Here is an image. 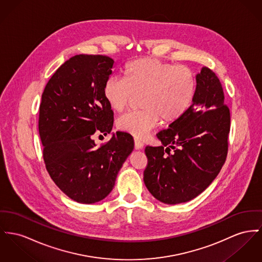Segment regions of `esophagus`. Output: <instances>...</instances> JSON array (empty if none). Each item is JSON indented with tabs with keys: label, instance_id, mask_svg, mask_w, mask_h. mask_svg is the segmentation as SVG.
Segmentation results:
<instances>
[{
	"label": "esophagus",
	"instance_id": "obj_1",
	"mask_svg": "<svg viewBox=\"0 0 262 262\" xmlns=\"http://www.w3.org/2000/svg\"><path fill=\"white\" fill-rule=\"evenodd\" d=\"M134 145H135V149H137V150H139V149H142L143 148V143H142V141L139 139H137V138H135L134 139Z\"/></svg>",
	"mask_w": 262,
	"mask_h": 262
}]
</instances>
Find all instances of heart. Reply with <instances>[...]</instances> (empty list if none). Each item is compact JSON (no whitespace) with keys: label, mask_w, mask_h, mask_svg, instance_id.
Masks as SVG:
<instances>
[{"label":"heart","mask_w":262,"mask_h":262,"mask_svg":"<svg viewBox=\"0 0 262 262\" xmlns=\"http://www.w3.org/2000/svg\"><path fill=\"white\" fill-rule=\"evenodd\" d=\"M196 92V78L190 68L176 66L152 57L128 62L124 78L110 76L103 85L108 107L120 112L140 95L141 109L123 114L117 128L143 139L161 120L171 125L180 120L192 106Z\"/></svg>","instance_id":"obj_1"}]
</instances>
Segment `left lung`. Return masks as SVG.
I'll list each match as a JSON object with an SVG mask.
<instances>
[{
  "mask_svg": "<svg viewBox=\"0 0 262 262\" xmlns=\"http://www.w3.org/2000/svg\"><path fill=\"white\" fill-rule=\"evenodd\" d=\"M192 106L177 122L157 134L162 146H146L144 183L164 204L186 203L204 192L227 160L230 112L215 73L196 74Z\"/></svg>",
  "mask_w": 262,
  "mask_h": 262,
  "instance_id": "1",
  "label": "left lung"
}]
</instances>
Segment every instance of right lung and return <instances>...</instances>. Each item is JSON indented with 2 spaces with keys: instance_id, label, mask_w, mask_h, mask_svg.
I'll use <instances>...</instances> for the list:
<instances>
[{
  "instance_id": "right-lung-1",
  "label": "right lung",
  "mask_w": 262,
  "mask_h": 262,
  "mask_svg": "<svg viewBox=\"0 0 262 262\" xmlns=\"http://www.w3.org/2000/svg\"><path fill=\"white\" fill-rule=\"evenodd\" d=\"M114 60L78 54L61 64L41 95L38 133L47 171L71 200L94 204L112 191L123 163L134 148L130 134L118 131L96 146L93 134L107 135L113 111L103 85Z\"/></svg>"
}]
</instances>
